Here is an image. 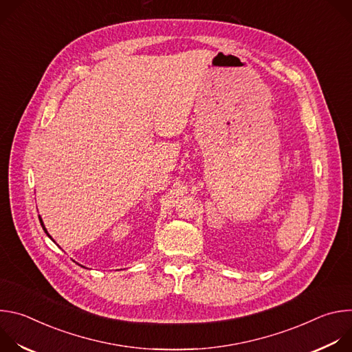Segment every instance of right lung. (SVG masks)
Wrapping results in <instances>:
<instances>
[{
	"label": "right lung",
	"instance_id": "1",
	"mask_svg": "<svg viewBox=\"0 0 352 352\" xmlns=\"http://www.w3.org/2000/svg\"><path fill=\"white\" fill-rule=\"evenodd\" d=\"M38 219H40V217H38ZM40 223H41V227H43V230L47 232V230H45V228H44V226H43V221H41V219H40ZM47 235H48V234H47ZM48 236H50V235H48Z\"/></svg>",
	"mask_w": 352,
	"mask_h": 352
}]
</instances>
